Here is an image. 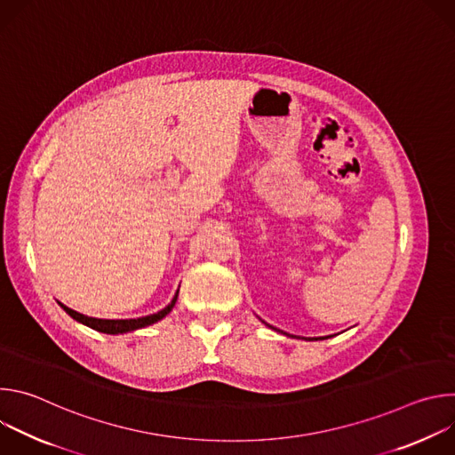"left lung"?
I'll use <instances>...</instances> for the list:
<instances>
[{"label": "left lung", "mask_w": 455, "mask_h": 455, "mask_svg": "<svg viewBox=\"0 0 455 455\" xmlns=\"http://www.w3.org/2000/svg\"><path fill=\"white\" fill-rule=\"evenodd\" d=\"M270 328H272V326H270ZM274 330H275V328H274Z\"/></svg>", "instance_id": "1"}]
</instances>
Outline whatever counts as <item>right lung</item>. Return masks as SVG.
Segmentation results:
<instances>
[{"label":"right lung","mask_w":455,"mask_h":455,"mask_svg":"<svg viewBox=\"0 0 455 455\" xmlns=\"http://www.w3.org/2000/svg\"><path fill=\"white\" fill-rule=\"evenodd\" d=\"M176 299H178V291L174 295V299L171 300L169 306H165L162 311L155 313V315H148V316H142V318H129V320H104V318H93V316H86V315H81L67 306L60 307L67 311L72 318H76L77 322H83L84 326L95 330V331H100V333H108V335H118V333H127V331H135V330H140V328H146V326H151V323L162 320L176 304Z\"/></svg>","instance_id":"right-lung-1"}]
</instances>
